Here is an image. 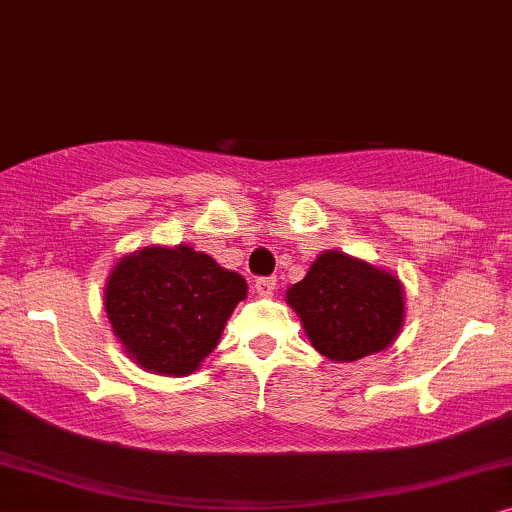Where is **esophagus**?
Here are the masks:
<instances>
[{
    "instance_id": "esophagus-1",
    "label": "esophagus",
    "mask_w": 512,
    "mask_h": 512,
    "mask_svg": "<svg viewBox=\"0 0 512 512\" xmlns=\"http://www.w3.org/2000/svg\"><path fill=\"white\" fill-rule=\"evenodd\" d=\"M274 290H276V278H274V276L257 278V281H255V292H257V295H260V297H269Z\"/></svg>"
}]
</instances>
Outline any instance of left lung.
I'll return each instance as SVG.
<instances>
[{"label":"left lung","instance_id":"8db88e82","mask_svg":"<svg viewBox=\"0 0 512 512\" xmlns=\"http://www.w3.org/2000/svg\"><path fill=\"white\" fill-rule=\"evenodd\" d=\"M320 356L353 363L384 351L405 320L403 283L370 262L325 250L285 295Z\"/></svg>","mask_w":512,"mask_h":512}]
</instances>
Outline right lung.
Wrapping results in <instances>:
<instances>
[{
    "mask_svg": "<svg viewBox=\"0 0 512 512\" xmlns=\"http://www.w3.org/2000/svg\"><path fill=\"white\" fill-rule=\"evenodd\" d=\"M248 295L241 274L189 245L135 250L105 285L114 335L142 370L185 377L220 342L236 304Z\"/></svg>",
    "mask_w": 512,
    "mask_h": 512,
    "instance_id": "add662e5",
    "label": "right lung"
}]
</instances>
